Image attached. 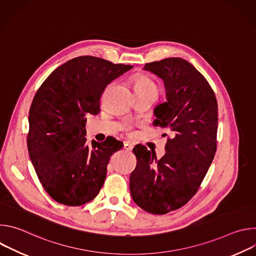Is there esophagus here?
Returning a JSON list of instances; mask_svg holds the SVG:
<instances>
[{"label": "esophagus", "instance_id": "34e87169", "mask_svg": "<svg viewBox=\"0 0 256 256\" xmlns=\"http://www.w3.org/2000/svg\"><path fill=\"white\" fill-rule=\"evenodd\" d=\"M124 147L126 150L130 151V150H132V148H134V144H132L130 142H124Z\"/></svg>", "mask_w": 256, "mask_h": 256}]
</instances>
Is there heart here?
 Returning a JSON list of instances; mask_svg holds the SVG:
<instances>
[{"label": "heart", "instance_id": "obj_1", "mask_svg": "<svg viewBox=\"0 0 256 256\" xmlns=\"http://www.w3.org/2000/svg\"><path fill=\"white\" fill-rule=\"evenodd\" d=\"M157 89L155 83L148 77L138 75L134 78V89Z\"/></svg>", "mask_w": 256, "mask_h": 256}]
</instances>
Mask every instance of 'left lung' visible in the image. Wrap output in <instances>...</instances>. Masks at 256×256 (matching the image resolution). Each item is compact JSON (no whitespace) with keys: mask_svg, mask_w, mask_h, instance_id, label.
I'll list each match as a JSON object with an SVG mask.
<instances>
[{"mask_svg":"<svg viewBox=\"0 0 256 256\" xmlns=\"http://www.w3.org/2000/svg\"><path fill=\"white\" fill-rule=\"evenodd\" d=\"M144 70L164 82L166 102L155 107L153 124L166 128L172 138L160 160L144 146H136V166L130 177V190L140 208L164 214L184 206L196 194L212 162L218 103L206 78L184 58L149 62Z\"/></svg>","mask_w":256,"mask_h":256,"instance_id":"left-lung-1","label":"left lung"}]
</instances>
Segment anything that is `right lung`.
Listing matches in <instances>:
<instances>
[{
    "instance_id": "obj_1",
    "label": "right lung",
    "mask_w": 256,
    "mask_h": 256,
    "mask_svg": "<svg viewBox=\"0 0 256 256\" xmlns=\"http://www.w3.org/2000/svg\"><path fill=\"white\" fill-rule=\"evenodd\" d=\"M132 66L83 56L56 68L36 92L29 110L27 147L46 192L78 206L99 194L110 156L124 144L114 138L86 144V114L100 112L106 86Z\"/></svg>"
}]
</instances>
